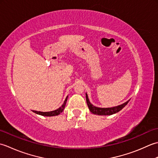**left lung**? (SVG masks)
Returning a JSON list of instances; mask_svg holds the SVG:
<instances>
[{
  "mask_svg": "<svg viewBox=\"0 0 158 158\" xmlns=\"http://www.w3.org/2000/svg\"><path fill=\"white\" fill-rule=\"evenodd\" d=\"M85 96H86L87 105H88L90 111H91L92 113L95 114V115H113L114 113L119 112V110H122L130 101L129 100H127V102L122 104V105L117 106H114V107H110V108H100V107H96L95 106H94L92 104L90 103L87 94H85Z\"/></svg>",
  "mask_w": 158,
  "mask_h": 158,
  "instance_id": "1",
  "label": "left lung"
}]
</instances>
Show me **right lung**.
Returning <instances> with one entry per match:
<instances>
[{"label":"right lung","mask_w":158,"mask_h":158,"mask_svg":"<svg viewBox=\"0 0 158 158\" xmlns=\"http://www.w3.org/2000/svg\"><path fill=\"white\" fill-rule=\"evenodd\" d=\"M67 98H68V96L66 97L64 102L63 105L60 107V108H58V109H56L55 110H52V111H49V112H41V111H37V110H32L33 112L36 113V114H39V115H43V116H56V115H58L59 114L61 113L63 110L65 108V105L66 104V101H67Z\"/></svg>","instance_id":"1"}]
</instances>
